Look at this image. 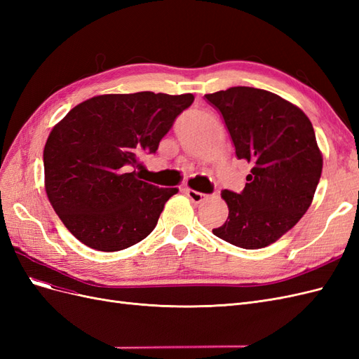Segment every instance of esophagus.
<instances>
[{"label": "esophagus", "mask_w": 359, "mask_h": 359, "mask_svg": "<svg viewBox=\"0 0 359 359\" xmlns=\"http://www.w3.org/2000/svg\"><path fill=\"white\" fill-rule=\"evenodd\" d=\"M184 191H186L189 199H190L193 203H201V202H203V201L206 199V194H203V193H201V191L191 190V189H186Z\"/></svg>", "instance_id": "esophagus-1"}]
</instances>
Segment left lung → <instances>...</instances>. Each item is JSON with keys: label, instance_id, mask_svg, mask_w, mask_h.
<instances>
[{"label": "left lung", "instance_id": "1", "mask_svg": "<svg viewBox=\"0 0 359 359\" xmlns=\"http://www.w3.org/2000/svg\"><path fill=\"white\" fill-rule=\"evenodd\" d=\"M220 111L235 154L252 165L241 193L222 191L229 215L215 236L256 250L280 240L307 212L323 158L309 116L280 95L252 86L205 94Z\"/></svg>", "mask_w": 359, "mask_h": 359}]
</instances>
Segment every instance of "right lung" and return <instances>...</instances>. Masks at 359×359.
<instances>
[{
	"mask_svg": "<svg viewBox=\"0 0 359 359\" xmlns=\"http://www.w3.org/2000/svg\"><path fill=\"white\" fill-rule=\"evenodd\" d=\"M193 94H102L74 106L43 149L48 199L73 236L99 252L147 238L178 189H158L132 168L156 153Z\"/></svg>",
	"mask_w": 359,
	"mask_h": 359,
	"instance_id": "obj_1",
	"label": "right lung"
}]
</instances>
